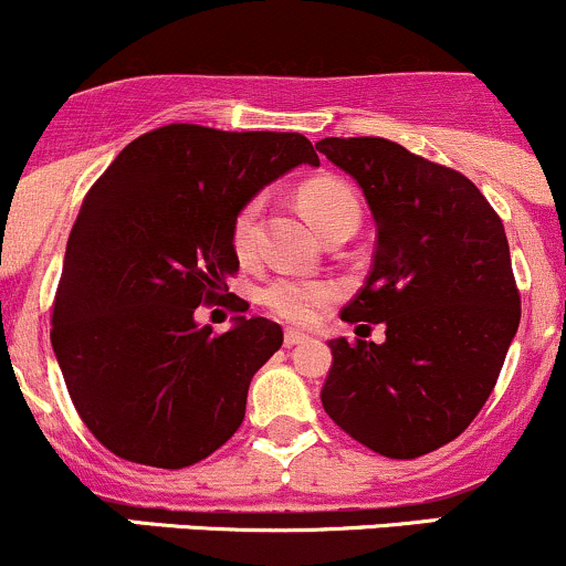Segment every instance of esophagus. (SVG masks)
Masks as SVG:
<instances>
[{
  "instance_id": "1",
  "label": "esophagus",
  "mask_w": 566,
  "mask_h": 566,
  "mask_svg": "<svg viewBox=\"0 0 566 566\" xmlns=\"http://www.w3.org/2000/svg\"><path fill=\"white\" fill-rule=\"evenodd\" d=\"M306 342H308V333L295 331V328L284 331V344H287V347H295V344H306Z\"/></svg>"
}]
</instances>
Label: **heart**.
<instances>
[{"label": "heart", "instance_id": "b5f03b06", "mask_svg": "<svg viewBox=\"0 0 566 566\" xmlns=\"http://www.w3.org/2000/svg\"><path fill=\"white\" fill-rule=\"evenodd\" d=\"M298 203L306 213L308 222L314 224L319 235L338 222L347 219H360L358 195L338 178H314L303 184ZM260 213H263V200H249L238 211L233 222V247L241 258L252 254L254 241H258ZM338 298V287L333 282L314 276H301V273H279L263 287V303L276 317L287 319L293 325H312L325 306Z\"/></svg>", "mask_w": 566, "mask_h": 566}]
</instances>
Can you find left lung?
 <instances>
[{
	"label": "left lung",
	"mask_w": 566,
	"mask_h": 566,
	"mask_svg": "<svg viewBox=\"0 0 566 566\" xmlns=\"http://www.w3.org/2000/svg\"><path fill=\"white\" fill-rule=\"evenodd\" d=\"M317 151L355 178L377 252L347 323L385 325V342H328L323 407L388 458L453 442L483 409L521 323L502 219L467 176L385 138H325Z\"/></svg>",
	"instance_id": "obj_1"
}]
</instances>
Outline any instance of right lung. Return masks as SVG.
Here are the masks:
<instances>
[{
  "label": "right lung",
  "instance_id": "obj_1",
  "mask_svg": "<svg viewBox=\"0 0 566 566\" xmlns=\"http://www.w3.org/2000/svg\"><path fill=\"white\" fill-rule=\"evenodd\" d=\"M298 165H319L298 133L168 124L129 143L88 189L51 344L81 420L111 453L192 467L243 423L249 382L284 333L235 314L217 336L195 308L222 298L238 271V211Z\"/></svg>",
  "mask_w": 566,
  "mask_h": 566
}]
</instances>
